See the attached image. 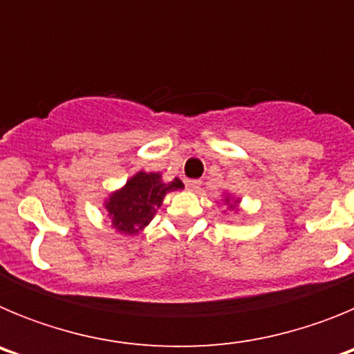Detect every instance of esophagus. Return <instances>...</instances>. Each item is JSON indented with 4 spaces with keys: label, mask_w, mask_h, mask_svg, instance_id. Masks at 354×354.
I'll use <instances>...</instances> for the list:
<instances>
[{
    "label": "esophagus",
    "mask_w": 354,
    "mask_h": 354,
    "mask_svg": "<svg viewBox=\"0 0 354 354\" xmlns=\"http://www.w3.org/2000/svg\"><path fill=\"white\" fill-rule=\"evenodd\" d=\"M200 184H202V183H200V180H187L186 187H187V189H189V192H196V189H198V187H200Z\"/></svg>",
    "instance_id": "1"
}]
</instances>
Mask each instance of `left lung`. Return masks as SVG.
<instances>
[{
  "label": "left lung",
  "instance_id": "left-lung-1",
  "mask_svg": "<svg viewBox=\"0 0 354 354\" xmlns=\"http://www.w3.org/2000/svg\"><path fill=\"white\" fill-rule=\"evenodd\" d=\"M225 205H227V211H232V212H239V202L241 198H237L236 195L232 193H225L223 198H221Z\"/></svg>",
  "mask_w": 354,
  "mask_h": 354
}]
</instances>
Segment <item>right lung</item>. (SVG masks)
I'll return each mask as SVG.
<instances>
[{"label":"right lung","mask_w":354,"mask_h":354,"mask_svg":"<svg viewBox=\"0 0 354 354\" xmlns=\"http://www.w3.org/2000/svg\"><path fill=\"white\" fill-rule=\"evenodd\" d=\"M184 189L183 180L162 179L161 171H136L122 187L109 193L102 202L111 227L122 236L134 237L152 221L168 193Z\"/></svg>","instance_id":"1"}]
</instances>
